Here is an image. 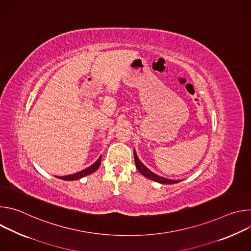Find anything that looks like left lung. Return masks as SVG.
Masks as SVG:
<instances>
[{"mask_svg":"<svg viewBox=\"0 0 251 251\" xmlns=\"http://www.w3.org/2000/svg\"><path fill=\"white\" fill-rule=\"evenodd\" d=\"M134 159H135V164H136V168L138 169V171H139L143 176L148 177V178H150V180H152V181H154V182H157V183H160V184H167V185L176 184V183H178V182H181V181H176V180H171V178H166V177L161 176H159V175L153 173L152 171H150L144 164H143V163L139 160V158H138V156H137V154H136L135 149H134Z\"/></svg>","mask_w":251,"mask_h":251,"instance_id":"left-lung-1","label":"left lung"}]
</instances>
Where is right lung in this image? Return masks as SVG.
<instances>
[{"label": "right lung", "instance_id": "add662e5", "mask_svg": "<svg viewBox=\"0 0 251 251\" xmlns=\"http://www.w3.org/2000/svg\"><path fill=\"white\" fill-rule=\"evenodd\" d=\"M101 164V156L99 157V159L94 163L92 164L90 167L80 171V172H77L75 174H73V175H68V176H56L58 178H61V180H64V181H75V180H79V178L85 176H88L92 173H94L100 166Z\"/></svg>", "mask_w": 251, "mask_h": 251}]
</instances>
